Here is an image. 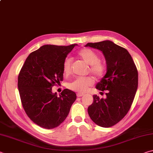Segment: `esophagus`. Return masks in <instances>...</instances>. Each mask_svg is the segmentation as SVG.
Listing matches in <instances>:
<instances>
[{"mask_svg":"<svg viewBox=\"0 0 153 153\" xmlns=\"http://www.w3.org/2000/svg\"><path fill=\"white\" fill-rule=\"evenodd\" d=\"M84 94H82V93H77V97H83V96H84Z\"/></svg>","mask_w":153,"mask_h":153,"instance_id":"esophagus-1","label":"esophagus"}]
</instances>
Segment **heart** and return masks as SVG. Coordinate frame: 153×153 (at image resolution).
Instances as JSON below:
<instances>
[{"label":"heart","mask_w":153,"mask_h":153,"mask_svg":"<svg viewBox=\"0 0 153 153\" xmlns=\"http://www.w3.org/2000/svg\"><path fill=\"white\" fill-rule=\"evenodd\" d=\"M77 56L87 64L90 65V72L95 77H100L105 72V65L99 60V56L97 53L89 48H83L77 53ZM72 71V59L67 58L63 63V71L65 75H69ZM93 79L90 77H77L69 84V88L79 93L86 92L93 84Z\"/></svg>","instance_id":"b5f03b06"}]
</instances>
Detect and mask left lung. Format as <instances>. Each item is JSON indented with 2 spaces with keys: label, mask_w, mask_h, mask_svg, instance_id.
Returning <instances> with one entry per match:
<instances>
[{
  "label": "left lung",
  "mask_w": 153,
  "mask_h": 153,
  "mask_svg": "<svg viewBox=\"0 0 153 153\" xmlns=\"http://www.w3.org/2000/svg\"><path fill=\"white\" fill-rule=\"evenodd\" d=\"M86 46L101 51L107 62V73L96 86L100 91L107 90V98L93 96L88 113L97 125L109 128L130 109L138 88V70L128 51L111 41L90 42Z\"/></svg>",
  "instance_id": "1"
}]
</instances>
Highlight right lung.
I'll return each mask as SVG.
<instances>
[{
    "mask_svg": "<svg viewBox=\"0 0 153 153\" xmlns=\"http://www.w3.org/2000/svg\"><path fill=\"white\" fill-rule=\"evenodd\" d=\"M76 45H44L30 54L21 69L17 86L23 108L41 128L58 127L76 99V93L68 89L59 97L52 92V88L63 81V63Z\"/></svg>",
    "mask_w": 153,
    "mask_h": 153,
    "instance_id": "obj_1",
    "label": "right lung"
}]
</instances>
